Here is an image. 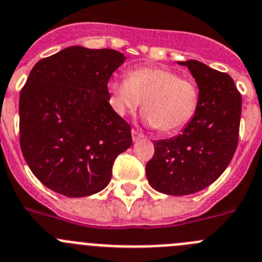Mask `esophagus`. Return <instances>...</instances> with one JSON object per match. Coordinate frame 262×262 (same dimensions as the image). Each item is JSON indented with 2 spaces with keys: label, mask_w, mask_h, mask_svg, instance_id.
<instances>
[{
  "label": "esophagus",
  "mask_w": 262,
  "mask_h": 262,
  "mask_svg": "<svg viewBox=\"0 0 262 262\" xmlns=\"http://www.w3.org/2000/svg\"><path fill=\"white\" fill-rule=\"evenodd\" d=\"M132 138H133V141L136 142V141H138V139L143 138V134L139 133V132L136 130V129H132Z\"/></svg>",
  "instance_id": "1"
}]
</instances>
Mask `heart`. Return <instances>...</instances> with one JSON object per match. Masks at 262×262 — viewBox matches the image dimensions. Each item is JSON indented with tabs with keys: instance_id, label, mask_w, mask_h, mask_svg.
<instances>
[{
	"instance_id": "1",
	"label": "heart",
	"mask_w": 262,
	"mask_h": 262,
	"mask_svg": "<svg viewBox=\"0 0 262 262\" xmlns=\"http://www.w3.org/2000/svg\"><path fill=\"white\" fill-rule=\"evenodd\" d=\"M112 108L120 116L143 102L145 121L160 133L170 134L191 123L200 106V88L190 76L163 67H139L128 79L110 81Z\"/></svg>"
}]
</instances>
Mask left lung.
I'll list each match as a JSON object with an SVG mask.
<instances>
[{
    "mask_svg": "<svg viewBox=\"0 0 262 262\" xmlns=\"http://www.w3.org/2000/svg\"><path fill=\"white\" fill-rule=\"evenodd\" d=\"M187 66L200 88V106L180 136L154 142L146 164L151 187L168 195H189L208 187L224 173L239 141L242 97L225 72L190 59Z\"/></svg>",
    "mask_w": 262,
    "mask_h": 262,
    "instance_id": "obj_1",
    "label": "left lung"
}]
</instances>
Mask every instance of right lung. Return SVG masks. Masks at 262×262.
Here are the masks:
<instances>
[{"instance_id":"right-lung-1","label":"right lung","mask_w":262,"mask_h":262,"mask_svg":"<svg viewBox=\"0 0 262 262\" xmlns=\"http://www.w3.org/2000/svg\"><path fill=\"white\" fill-rule=\"evenodd\" d=\"M112 49L71 46L32 68L19 99L20 148L32 173L70 198L108 185L130 125L110 104L107 84L124 63Z\"/></svg>"}]
</instances>
